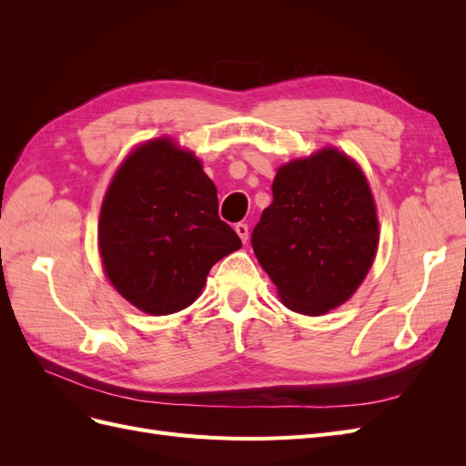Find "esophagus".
Listing matches in <instances>:
<instances>
[{"mask_svg": "<svg viewBox=\"0 0 466 466\" xmlns=\"http://www.w3.org/2000/svg\"><path fill=\"white\" fill-rule=\"evenodd\" d=\"M235 231H237L238 238H241L243 243L248 241V225H247V223H237V225H235Z\"/></svg>", "mask_w": 466, "mask_h": 466, "instance_id": "esophagus-1", "label": "esophagus"}]
</instances>
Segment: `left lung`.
<instances>
[{"mask_svg":"<svg viewBox=\"0 0 466 466\" xmlns=\"http://www.w3.org/2000/svg\"><path fill=\"white\" fill-rule=\"evenodd\" d=\"M272 192L252 250L281 303L299 315H327L358 291L377 257L368 177L348 153L327 146L281 165Z\"/></svg>","mask_w":466,"mask_h":466,"instance_id":"obj_1","label":"left lung"}]
</instances>
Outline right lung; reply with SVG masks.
<instances>
[{
	"label": "right lung",
	"mask_w": 466,
	"mask_h": 466,
	"mask_svg": "<svg viewBox=\"0 0 466 466\" xmlns=\"http://www.w3.org/2000/svg\"><path fill=\"white\" fill-rule=\"evenodd\" d=\"M105 276L153 317L200 298L211 266L241 248L218 216V188L202 161L171 136L136 146L112 175L98 216Z\"/></svg>",
	"instance_id": "obj_1"
}]
</instances>
